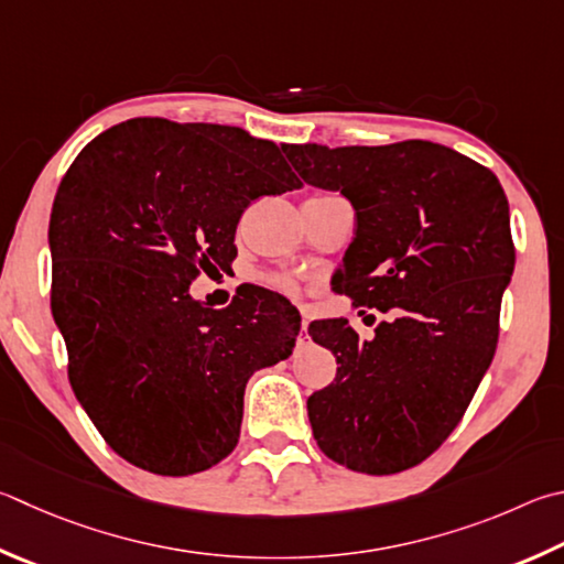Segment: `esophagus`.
<instances>
[{
	"instance_id": "obj_1",
	"label": "esophagus",
	"mask_w": 564,
	"mask_h": 564,
	"mask_svg": "<svg viewBox=\"0 0 564 564\" xmlns=\"http://www.w3.org/2000/svg\"><path fill=\"white\" fill-rule=\"evenodd\" d=\"M301 330L305 333V330H308V321H305V313H303V323H301Z\"/></svg>"
}]
</instances>
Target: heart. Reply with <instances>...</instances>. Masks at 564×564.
I'll return each mask as SVG.
<instances>
[{
  "instance_id": "obj_1",
  "label": "heart",
  "mask_w": 564,
  "mask_h": 564,
  "mask_svg": "<svg viewBox=\"0 0 564 564\" xmlns=\"http://www.w3.org/2000/svg\"><path fill=\"white\" fill-rule=\"evenodd\" d=\"M273 285H275V289L285 291V293H295V283H293V281H289V279H275V281H273Z\"/></svg>"
}]
</instances>
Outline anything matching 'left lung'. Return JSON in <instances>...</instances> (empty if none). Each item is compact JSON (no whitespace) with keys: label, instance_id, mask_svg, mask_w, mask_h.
Wrapping results in <instances>:
<instances>
[{"label":"left lung","instance_id":"obj_1","mask_svg":"<svg viewBox=\"0 0 564 564\" xmlns=\"http://www.w3.org/2000/svg\"><path fill=\"white\" fill-rule=\"evenodd\" d=\"M291 162L355 209L337 293L394 311L370 340L343 317L311 323L340 365L308 397L313 436L335 464L399 474L446 442L496 355L516 265L506 192L488 167L429 140L293 145Z\"/></svg>","mask_w":564,"mask_h":564}]
</instances>
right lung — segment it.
Returning <instances> with one entry per match:
<instances>
[{"instance_id": "add662e5", "label": "right lung", "mask_w": 564, "mask_h": 564, "mask_svg": "<svg viewBox=\"0 0 564 564\" xmlns=\"http://www.w3.org/2000/svg\"><path fill=\"white\" fill-rule=\"evenodd\" d=\"M291 152L231 126L135 118L90 140L61 180L51 313L80 406L132 466L219 464L249 377L293 352L301 315L283 295L256 285L224 311L189 295L202 271L237 259L253 199L303 187Z\"/></svg>"}]
</instances>
